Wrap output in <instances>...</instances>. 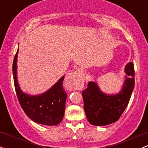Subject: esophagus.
Wrapping results in <instances>:
<instances>
[{"label":"esophagus","mask_w":148,"mask_h":148,"mask_svg":"<svg viewBox=\"0 0 148 148\" xmlns=\"http://www.w3.org/2000/svg\"><path fill=\"white\" fill-rule=\"evenodd\" d=\"M64 82L66 87L69 90H79L84 85V76L80 70H76L66 76Z\"/></svg>","instance_id":"34e87169"}]
</instances>
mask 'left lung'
<instances>
[{
  "mask_svg": "<svg viewBox=\"0 0 148 148\" xmlns=\"http://www.w3.org/2000/svg\"><path fill=\"white\" fill-rule=\"evenodd\" d=\"M124 86L119 94L108 95L100 90L95 82H89L82 92L84 108L88 121L92 125L105 126L116 122L127 107L134 88L135 71L134 63L126 64Z\"/></svg>",
  "mask_w": 148,
  "mask_h": 148,
  "instance_id": "left-lung-1",
  "label": "left lung"
}]
</instances>
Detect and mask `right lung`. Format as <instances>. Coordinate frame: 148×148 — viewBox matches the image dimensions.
Masks as SVG:
<instances>
[{
	"label": "right lung",
	"instance_id": "add662e5",
	"mask_svg": "<svg viewBox=\"0 0 148 148\" xmlns=\"http://www.w3.org/2000/svg\"><path fill=\"white\" fill-rule=\"evenodd\" d=\"M17 50L12 64L14 84L16 94L22 110L27 116L38 124L46 126H56L62 121L65 111L66 95L63 88L62 77L50 90L36 96H30L22 92L17 84Z\"/></svg>",
	"mask_w": 148,
	"mask_h": 148
}]
</instances>
